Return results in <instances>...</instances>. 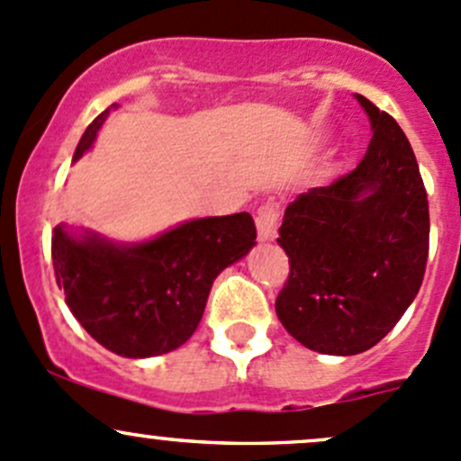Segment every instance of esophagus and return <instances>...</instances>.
Here are the masks:
<instances>
[{"instance_id": "1", "label": "esophagus", "mask_w": 461, "mask_h": 461, "mask_svg": "<svg viewBox=\"0 0 461 461\" xmlns=\"http://www.w3.org/2000/svg\"><path fill=\"white\" fill-rule=\"evenodd\" d=\"M277 224H279V203L268 202L264 206L258 208V215H255V226H258V235L262 240H275L277 235Z\"/></svg>"}]
</instances>
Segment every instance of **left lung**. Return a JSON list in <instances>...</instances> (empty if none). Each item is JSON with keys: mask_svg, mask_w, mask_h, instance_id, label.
<instances>
[{"mask_svg": "<svg viewBox=\"0 0 461 461\" xmlns=\"http://www.w3.org/2000/svg\"><path fill=\"white\" fill-rule=\"evenodd\" d=\"M357 99L373 126L366 155L330 186L288 203L277 237L291 270L275 311L300 344L326 355L364 353L386 337L429 259V197L415 153L388 113Z\"/></svg>", "mask_w": 461, "mask_h": 461, "instance_id": "left-lung-1", "label": "left lung"}]
</instances>
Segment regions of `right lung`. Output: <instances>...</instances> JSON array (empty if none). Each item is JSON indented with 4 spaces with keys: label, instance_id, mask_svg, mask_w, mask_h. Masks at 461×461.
Segmentation results:
<instances>
[{
    "label": "right lung",
    "instance_id": "obj_1",
    "mask_svg": "<svg viewBox=\"0 0 461 461\" xmlns=\"http://www.w3.org/2000/svg\"><path fill=\"white\" fill-rule=\"evenodd\" d=\"M108 111L86 128L75 159ZM255 237L249 212L186 221L131 249L77 240L57 226L50 253L57 286L79 324L104 348L135 359L175 350L195 333L215 277L249 253Z\"/></svg>",
    "mask_w": 461,
    "mask_h": 461
}]
</instances>
